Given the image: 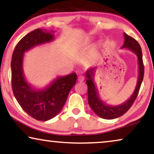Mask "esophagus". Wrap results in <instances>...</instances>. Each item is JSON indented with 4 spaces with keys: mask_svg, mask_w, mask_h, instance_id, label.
I'll use <instances>...</instances> for the list:
<instances>
[{
    "mask_svg": "<svg viewBox=\"0 0 154 154\" xmlns=\"http://www.w3.org/2000/svg\"><path fill=\"white\" fill-rule=\"evenodd\" d=\"M84 80H85V77H84L83 75H79V78H78V81H79V82H83L84 81Z\"/></svg>",
    "mask_w": 154,
    "mask_h": 154,
    "instance_id": "34e87169",
    "label": "esophagus"
}]
</instances>
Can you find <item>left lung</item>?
Instances as JSON below:
<instances>
[{"mask_svg": "<svg viewBox=\"0 0 154 154\" xmlns=\"http://www.w3.org/2000/svg\"><path fill=\"white\" fill-rule=\"evenodd\" d=\"M121 48L122 49L126 48V49L134 52L137 57L138 60V78L136 87L130 97L128 100H126L125 102L122 103L121 104L116 105V106L107 104L100 98L98 94L97 88V86L94 82V77L97 67H91L85 72V75L87 77L86 83H87L88 89V104H89L92 110L98 116L104 119H116V118L123 116L124 113H125L129 110V109L131 107L137 97L141 84L142 83L143 78H144V64H143L142 52L138 42L133 38L124 33V43Z\"/></svg>", "mask_w": 154, "mask_h": 154, "instance_id": "8db88e82", "label": "left lung"}]
</instances>
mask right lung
I'll use <instances>...</instances> for the list:
<instances>
[{
    "label": "right lung",
    "mask_w": 154,
    "mask_h": 154,
    "mask_svg": "<svg viewBox=\"0 0 154 154\" xmlns=\"http://www.w3.org/2000/svg\"><path fill=\"white\" fill-rule=\"evenodd\" d=\"M54 32L35 29L20 40L12 56V88L14 95L25 112L41 121H48L60 112L77 79L75 73L58 76L41 89H36L26 80L23 71L24 53L35 46L53 41Z\"/></svg>",
    "instance_id": "right-lung-1"
}]
</instances>
